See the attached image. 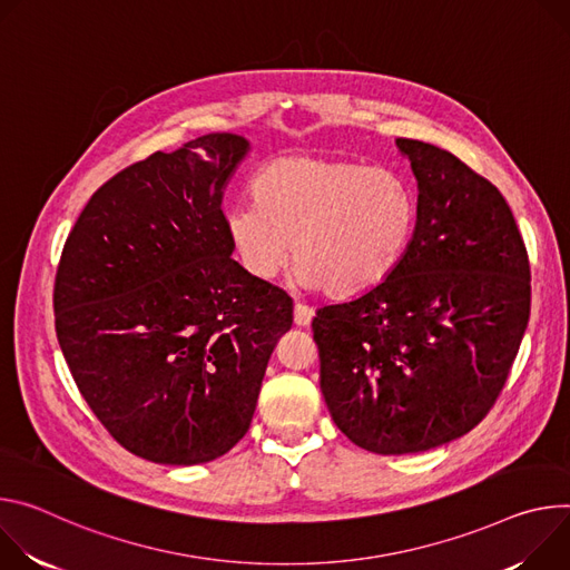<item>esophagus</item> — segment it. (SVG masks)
Segmentation results:
<instances>
[{
	"mask_svg": "<svg viewBox=\"0 0 570 570\" xmlns=\"http://www.w3.org/2000/svg\"><path fill=\"white\" fill-rule=\"evenodd\" d=\"M312 317H314V309L309 305H305V303L294 305V324L296 326H309Z\"/></svg>",
	"mask_w": 570,
	"mask_h": 570,
	"instance_id": "esophagus-1",
	"label": "esophagus"
}]
</instances>
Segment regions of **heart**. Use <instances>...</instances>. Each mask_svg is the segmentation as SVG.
Returning a JSON list of instances; mask_svg holds the SVG:
<instances>
[{
    "mask_svg": "<svg viewBox=\"0 0 570 570\" xmlns=\"http://www.w3.org/2000/svg\"><path fill=\"white\" fill-rule=\"evenodd\" d=\"M250 197L224 217L246 274L276 278L294 246L296 283L335 298L368 292L396 269L419 213L399 171L333 156L272 160L253 176Z\"/></svg>",
    "mask_w": 570,
    "mask_h": 570,
    "instance_id": "b5f03b06",
    "label": "heart"
}]
</instances>
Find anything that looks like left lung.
I'll list each match as a JSON object with an SVG mask.
<instances>
[{
	"mask_svg": "<svg viewBox=\"0 0 570 570\" xmlns=\"http://www.w3.org/2000/svg\"><path fill=\"white\" fill-rule=\"evenodd\" d=\"M419 183L396 269L312 322L337 428L377 455L421 453L493 407L530 320V261L498 187L434 145L399 138Z\"/></svg>",
	"mask_w": 570,
	"mask_h": 570,
	"instance_id": "1",
	"label": "left lung"
}]
</instances>
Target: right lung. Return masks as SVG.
<instances>
[{
	"label": "right lung",
	"instance_id": "add662e5",
	"mask_svg": "<svg viewBox=\"0 0 570 570\" xmlns=\"http://www.w3.org/2000/svg\"><path fill=\"white\" fill-rule=\"evenodd\" d=\"M248 142L210 134L106 180L53 281L75 383L129 453L204 464L246 434L292 298L230 258L222 195Z\"/></svg>",
	"mask_w": 570,
	"mask_h": 570
}]
</instances>
